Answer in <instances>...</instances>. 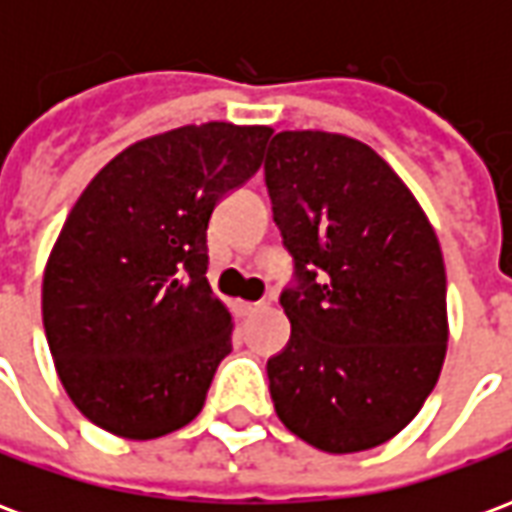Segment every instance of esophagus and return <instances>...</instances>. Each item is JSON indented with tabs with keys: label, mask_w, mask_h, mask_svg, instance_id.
Returning a JSON list of instances; mask_svg holds the SVG:
<instances>
[{
	"label": "esophagus",
	"mask_w": 512,
	"mask_h": 512,
	"mask_svg": "<svg viewBox=\"0 0 512 512\" xmlns=\"http://www.w3.org/2000/svg\"><path fill=\"white\" fill-rule=\"evenodd\" d=\"M260 307H263V301H238V304H235L238 315H252V312H257Z\"/></svg>",
	"instance_id": "34e87169"
}]
</instances>
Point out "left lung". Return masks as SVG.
I'll use <instances>...</instances> for the list:
<instances>
[{
	"instance_id": "1",
	"label": "left lung",
	"mask_w": 512,
	"mask_h": 512,
	"mask_svg": "<svg viewBox=\"0 0 512 512\" xmlns=\"http://www.w3.org/2000/svg\"><path fill=\"white\" fill-rule=\"evenodd\" d=\"M274 222L296 263L268 359L282 425L323 452L384 444L417 417L447 354V274L417 197L376 150L279 131L266 153Z\"/></svg>"
}]
</instances>
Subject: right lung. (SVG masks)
Listing matches in <instances>:
<instances>
[{
	"label": "right lung",
	"mask_w": 512,
	"mask_h": 512,
	"mask_svg": "<svg viewBox=\"0 0 512 512\" xmlns=\"http://www.w3.org/2000/svg\"><path fill=\"white\" fill-rule=\"evenodd\" d=\"M274 128L202 123L117 153L68 213L43 271V329L73 406L120 439L189 425L233 318L213 296L208 222Z\"/></svg>",
	"instance_id": "1"
}]
</instances>
